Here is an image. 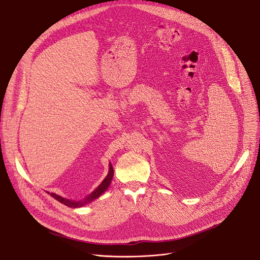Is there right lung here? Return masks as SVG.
I'll return each instance as SVG.
<instances>
[{"label":"right lung","mask_w":260,"mask_h":260,"mask_svg":"<svg viewBox=\"0 0 260 260\" xmlns=\"http://www.w3.org/2000/svg\"><path fill=\"white\" fill-rule=\"evenodd\" d=\"M113 175H114V170H113L112 165L110 164V170H109V173H108L107 177H106V178L104 179V181L95 188V190H94V192H92V193H91L87 198H85L84 200H81V201H72V200L65 199V198H63V197H61V196H59V195H56V194H54V193H52L51 196H52L53 198H55L56 200H58L59 202L63 203L64 205L68 206V207H81V206H83V205H85V204H87V203L93 201L94 199H96L98 197H100V196L107 190L108 186L110 185L111 180H112V178H113Z\"/></svg>","instance_id":"add662e5"}]
</instances>
